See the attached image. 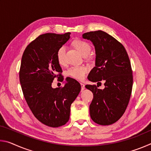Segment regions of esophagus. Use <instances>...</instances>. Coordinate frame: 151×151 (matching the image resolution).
Masks as SVG:
<instances>
[{"label":"esophagus","mask_w":151,"mask_h":151,"mask_svg":"<svg viewBox=\"0 0 151 151\" xmlns=\"http://www.w3.org/2000/svg\"><path fill=\"white\" fill-rule=\"evenodd\" d=\"M81 91H83L84 89H85V85H84L83 83H81Z\"/></svg>","instance_id":"34e87169"}]
</instances>
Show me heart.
<instances>
[{"instance_id":"1","label":"heart","mask_w":151,"mask_h":151,"mask_svg":"<svg viewBox=\"0 0 151 151\" xmlns=\"http://www.w3.org/2000/svg\"><path fill=\"white\" fill-rule=\"evenodd\" d=\"M73 46L84 57L88 55L91 51V47L89 43L83 40H76L73 42ZM57 59L58 63L60 65H65L66 64V47L65 46H61L58 48L57 52ZM88 68L85 66H73L68 68L66 71V74L70 77L77 80H83L85 78Z\"/></svg>"}]
</instances>
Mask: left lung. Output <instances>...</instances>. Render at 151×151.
<instances>
[{
    "instance_id": "obj_1",
    "label": "left lung",
    "mask_w": 151,
    "mask_h": 151,
    "mask_svg": "<svg viewBox=\"0 0 151 151\" xmlns=\"http://www.w3.org/2000/svg\"><path fill=\"white\" fill-rule=\"evenodd\" d=\"M83 37L95 48V66L88 79L94 83L104 81L105 86L102 90L96 85L85 86L93 93L91 117L96 124H112L124 114L131 98L133 78L129 56L121 42L102 30L86 32Z\"/></svg>"
}]
</instances>
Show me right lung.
<instances>
[{
    "label": "right lung",
    "mask_w": 151,
    "mask_h": 151,
    "mask_svg": "<svg viewBox=\"0 0 151 151\" xmlns=\"http://www.w3.org/2000/svg\"><path fill=\"white\" fill-rule=\"evenodd\" d=\"M70 35H40L27 46L22 57L19 78L25 100L36 118L50 127L63 126L68 121L70 105L81 89L80 83L70 77L66 78L63 87H52L54 78L62 76L57 50L68 41Z\"/></svg>",
    "instance_id": "1"
}]
</instances>
